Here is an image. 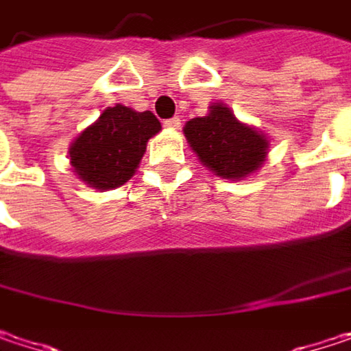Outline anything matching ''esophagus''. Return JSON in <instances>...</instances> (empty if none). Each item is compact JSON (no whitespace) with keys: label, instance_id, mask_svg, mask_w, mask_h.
Returning <instances> with one entry per match:
<instances>
[{"label":"esophagus","instance_id":"34e87169","mask_svg":"<svg viewBox=\"0 0 351 351\" xmlns=\"http://www.w3.org/2000/svg\"><path fill=\"white\" fill-rule=\"evenodd\" d=\"M163 125L169 128V130H178V128L182 125V119H180V117H171V119H165Z\"/></svg>","mask_w":351,"mask_h":351}]
</instances>
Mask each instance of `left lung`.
<instances>
[{
	"label": "left lung",
	"mask_w": 351,
	"mask_h": 351,
	"mask_svg": "<svg viewBox=\"0 0 351 351\" xmlns=\"http://www.w3.org/2000/svg\"><path fill=\"white\" fill-rule=\"evenodd\" d=\"M184 134L199 162L223 180H241L260 169L269 147L263 134L241 123L223 104H213L208 115L189 119Z\"/></svg>",
	"instance_id": "left-lung-1"
}]
</instances>
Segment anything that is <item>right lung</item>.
<instances>
[{
  "label": "right lung",
  "instance_id": "1",
  "mask_svg": "<svg viewBox=\"0 0 351 351\" xmlns=\"http://www.w3.org/2000/svg\"><path fill=\"white\" fill-rule=\"evenodd\" d=\"M162 130L152 112L125 106L104 110L99 119L86 128L69 147V162L77 178L89 188L113 189L136 173L147 139Z\"/></svg>",
  "mask_w": 351,
  "mask_h": 351
}]
</instances>
